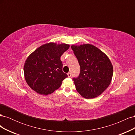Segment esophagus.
<instances>
[{
  "label": "esophagus",
  "instance_id": "esophagus-1",
  "mask_svg": "<svg viewBox=\"0 0 135 135\" xmlns=\"http://www.w3.org/2000/svg\"><path fill=\"white\" fill-rule=\"evenodd\" d=\"M67 75H68V77H70L71 76V73H68V74H67Z\"/></svg>",
  "mask_w": 135,
  "mask_h": 135
}]
</instances>
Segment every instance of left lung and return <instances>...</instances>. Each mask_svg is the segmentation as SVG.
<instances>
[{
	"mask_svg": "<svg viewBox=\"0 0 135 135\" xmlns=\"http://www.w3.org/2000/svg\"><path fill=\"white\" fill-rule=\"evenodd\" d=\"M78 60L80 73L74 83L77 92L85 99L97 97L111 83L113 65L104 52L91 44L72 45Z\"/></svg>",
	"mask_w": 135,
	"mask_h": 135,
	"instance_id": "obj_1",
	"label": "left lung"
}]
</instances>
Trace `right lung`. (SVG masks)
Masks as SVG:
<instances>
[{"label":"right lung","instance_id":"1","mask_svg":"<svg viewBox=\"0 0 135 135\" xmlns=\"http://www.w3.org/2000/svg\"><path fill=\"white\" fill-rule=\"evenodd\" d=\"M70 47L65 43L44 44L27 57L23 66L24 76L32 90L48 95L60 87L68 77L62 71L61 56Z\"/></svg>","mask_w":135,"mask_h":135}]
</instances>
